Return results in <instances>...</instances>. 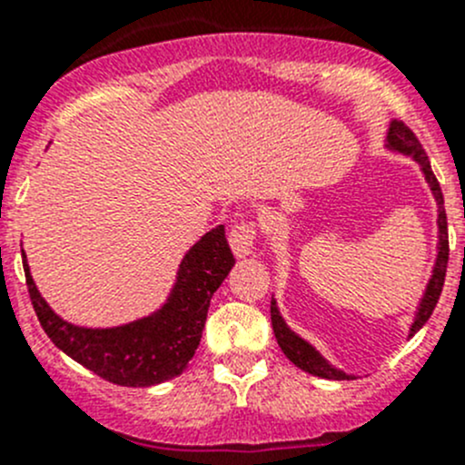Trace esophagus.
<instances>
[{
  "instance_id": "1",
  "label": "esophagus",
  "mask_w": 465,
  "mask_h": 465,
  "mask_svg": "<svg viewBox=\"0 0 465 465\" xmlns=\"http://www.w3.org/2000/svg\"><path fill=\"white\" fill-rule=\"evenodd\" d=\"M254 241H256V224L250 220H241L232 227L229 232V245H232L233 254L238 259H245L254 252Z\"/></svg>"
}]
</instances>
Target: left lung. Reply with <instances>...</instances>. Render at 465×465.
<instances>
[{
	"instance_id": "1",
	"label": "left lung",
	"mask_w": 465,
	"mask_h": 465,
	"mask_svg": "<svg viewBox=\"0 0 465 465\" xmlns=\"http://www.w3.org/2000/svg\"><path fill=\"white\" fill-rule=\"evenodd\" d=\"M387 148L393 150V153H402L410 154V157L416 159V163L423 171L425 180H428L430 189H432L436 206H439V218H436V224H439V254H436V262L432 270V279L428 281V288H425L423 299L419 303V311H416L414 323L410 328V337L414 335L416 331L425 326V322L430 320V315L434 312L436 303H439L440 290H443L445 283V270H448V256H450V247H448V218H445V206H443V193H440V186L436 182V175L432 173V166H430V159L425 154L423 145H420L416 134L407 128L402 121H391L387 133ZM270 315H272V328H274L276 341H279L281 351L285 353V358L290 360L292 364H297L299 369H303L306 373H312L317 378H326V380H353V376L349 373L340 371V369L332 367L326 358L315 349L312 344H308L303 337H299L297 332L290 331V326L285 323L283 317H281L279 306L272 299L270 306Z\"/></svg>"
}]
</instances>
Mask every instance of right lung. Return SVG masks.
<instances>
[{"label":"right lung","instance_id":"obj_1","mask_svg":"<svg viewBox=\"0 0 465 465\" xmlns=\"http://www.w3.org/2000/svg\"><path fill=\"white\" fill-rule=\"evenodd\" d=\"M26 285L46 335L78 364L121 387H153L180 376L203 337L211 297L233 267L224 227L206 232L180 262L166 303L153 315L114 328H85L51 311L33 281L26 254Z\"/></svg>","mask_w":465,"mask_h":465}]
</instances>
